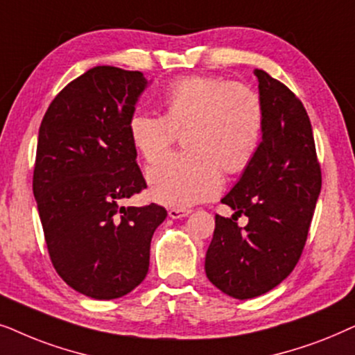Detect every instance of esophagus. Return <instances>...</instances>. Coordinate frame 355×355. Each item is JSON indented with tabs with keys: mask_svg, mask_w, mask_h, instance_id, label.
I'll list each match as a JSON object with an SVG mask.
<instances>
[{
	"mask_svg": "<svg viewBox=\"0 0 355 355\" xmlns=\"http://www.w3.org/2000/svg\"><path fill=\"white\" fill-rule=\"evenodd\" d=\"M188 214H191V209H178V207L168 209V216L172 217V219H182V217H187Z\"/></svg>",
	"mask_w": 355,
	"mask_h": 355,
	"instance_id": "obj_1",
	"label": "esophagus"
}]
</instances>
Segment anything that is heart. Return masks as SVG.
<instances>
[{"label": "heart", "instance_id": "b5f03b06", "mask_svg": "<svg viewBox=\"0 0 355 355\" xmlns=\"http://www.w3.org/2000/svg\"><path fill=\"white\" fill-rule=\"evenodd\" d=\"M162 115L136 112L130 138L153 162L183 135L187 153L160 159L148 170L150 195L173 207L209 200L220 190V168L239 173L259 148L264 108L247 84L211 76H185L170 83L162 96Z\"/></svg>", "mask_w": 355, "mask_h": 355}]
</instances>
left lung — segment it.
<instances>
[{
  "label": "left lung",
  "mask_w": 355,
  "mask_h": 355,
  "mask_svg": "<svg viewBox=\"0 0 355 355\" xmlns=\"http://www.w3.org/2000/svg\"><path fill=\"white\" fill-rule=\"evenodd\" d=\"M264 108L263 141L222 202L237 212L216 214L206 276L234 299H253L281 284L299 263L321 190L310 118L286 84L254 69ZM247 215L240 227L236 216Z\"/></svg>",
  "instance_id": "left-lung-1"
}]
</instances>
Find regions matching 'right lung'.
<instances>
[{
  "mask_svg": "<svg viewBox=\"0 0 355 355\" xmlns=\"http://www.w3.org/2000/svg\"><path fill=\"white\" fill-rule=\"evenodd\" d=\"M141 71L96 66L61 89L39 130L32 188L55 271L98 300L126 295L149 271L165 207L123 206L148 188L130 118L144 91Z\"/></svg>",
  "mask_w": 355,
  "mask_h": 355,
  "instance_id": "obj_1",
  "label": "right lung"
}]
</instances>
